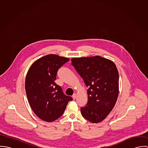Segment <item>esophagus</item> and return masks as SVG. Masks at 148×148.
<instances>
[{
    "label": "esophagus",
    "mask_w": 148,
    "mask_h": 148,
    "mask_svg": "<svg viewBox=\"0 0 148 148\" xmlns=\"http://www.w3.org/2000/svg\"><path fill=\"white\" fill-rule=\"evenodd\" d=\"M76 96H77V95H76V93H75V94H73V95H72V98H73V100H75V99H76Z\"/></svg>",
    "instance_id": "obj_1"
}]
</instances>
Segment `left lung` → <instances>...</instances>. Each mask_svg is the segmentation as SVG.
I'll return each mask as SVG.
<instances>
[{
	"label": "left lung",
	"mask_w": 148,
	"mask_h": 148,
	"mask_svg": "<svg viewBox=\"0 0 148 148\" xmlns=\"http://www.w3.org/2000/svg\"><path fill=\"white\" fill-rule=\"evenodd\" d=\"M71 62L88 88L87 104L81 108L82 116L91 123H100L113 109L118 97L119 76L116 66L99 56L73 58Z\"/></svg>",
	"instance_id": "8db88e82"
}]
</instances>
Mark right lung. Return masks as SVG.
Wrapping results in <instances>:
<instances>
[{
    "instance_id": "obj_1",
    "label": "right lung",
    "mask_w": 148,
    "mask_h": 148,
    "mask_svg": "<svg viewBox=\"0 0 148 148\" xmlns=\"http://www.w3.org/2000/svg\"><path fill=\"white\" fill-rule=\"evenodd\" d=\"M69 60L56 55H48L35 61L27 72V97L34 112L43 121L57 120L63 114L68 102L73 100L55 83L58 69Z\"/></svg>"
}]
</instances>
